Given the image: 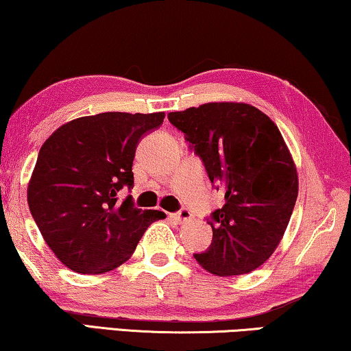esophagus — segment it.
<instances>
[{
  "label": "esophagus",
  "mask_w": 351,
  "mask_h": 351,
  "mask_svg": "<svg viewBox=\"0 0 351 351\" xmlns=\"http://www.w3.org/2000/svg\"><path fill=\"white\" fill-rule=\"evenodd\" d=\"M191 211L187 210V208H182L181 211H178V213H175V215H171V218H175L176 221H187V219H191Z\"/></svg>",
  "instance_id": "34e87169"
}]
</instances>
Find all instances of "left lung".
<instances>
[{
    "label": "left lung",
    "instance_id": "left-lung-1",
    "mask_svg": "<svg viewBox=\"0 0 351 351\" xmlns=\"http://www.w3.org/2000/svg\"><path fill=\"white\" fill-rule=\"evenodd\" d=\"M204 160L226 204L211 215L213 241L194 254L218 276L253 272L283 239L299 192L298 169L278 127L243 101H211L169 114Z\"/></svg>",
    "mask_w": 351,
    "mask_h": 351
}]
</instances>
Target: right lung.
<instances>
[{"label":"right lung","mask_w":351,"mask_h":351,"mask_svg":"<svg viewBox=\"0 0 351 351\" xmlns=\"http://www.w3.org/2000/svg\"><path fill=\"white\" fill-rule=\"evenodd\" d=\"M165 112H100L77 117L44 141L27 199L43 239L77 274H105L130 259L145 230L165 215L135 208L117 194L133 186L140 138Z\"/></svg>","instance_id":"1"}]
</instances>
